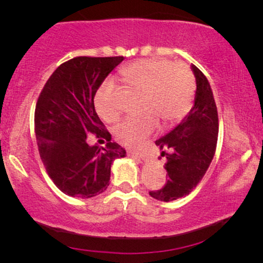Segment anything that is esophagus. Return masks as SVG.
<instances>
[{"instance_id":"obj_1","label":"esophagus","mask_w":263,"mask_h":263,"mask_svg":"<svg viewBox=\"0 0 263 263\" xmlns=\"http://www.w3.org/2000/svg\"><path fill=\"white\" fill-rule=\"evenodd\" d=\"M129 156H132L134 158H139L140 160H143V161L147 160V157L145 156V154L141 152H138V151H129Z\"/></svg>"}]
</instances>
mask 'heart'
<instances>
[{"label":"heart","mask_w":263,"mask_h":263,"mask_svg":"<svg viewBox=\"0 0 263 263\" xmlns=\"http://www.w3.org/2000/svg\"><path fill=\"white\" fill-rule=\"evenodd\" d=\"M122 79L134 91L142 93L136 118H125L114 134L125 146H139L159 127L174 124L188 111L193 97V77L185 64L167 60H142L122 70ZM114 85L105 82L96 95L97 112L106 122L116 121L120 112L111 103Z\"/></svg>","instance_id":"heart-1"}]
</instances>
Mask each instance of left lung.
<instances>
[{
	"label": "left lung",
	"mask_w": 263,
	"mask_h": 263,
	"mask_svg": "<svg viewBox=\"0 0 263 263\" xmlns=\"http://www.w3.org/2000/svg\"><path fill=\"white\" fill-rule=\"evenodd\" d=\"M190 68L196 82L193 107L171 132L156 141L161 156L166 157L167 182L149 195L164 202L188 195L195 188L210 167L217 147L219 123L213 92L202 71L194 64Z\"/></svg>",
	"instance_id": "1"
}]
</instances>
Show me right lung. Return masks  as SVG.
I'll return each mask as SVG.
<instances>
[{"mask_svg": "<svg viewBox=\"0 0 263 263\" xmlns=\"http://www.w3.org/2000/svg\"><path fill=\"white\" fill-rule=\"evenodd\" d=\"M124 60L75 57L57 68L43 88L34 112L39 154L52 182L66 195L89 199L109 186L111 165L125 149L111 142L95 109V96L107 75ZM108 141L88 145V135Z\"/></svg>", "mask_w": 263, "mask_h": 263, "instance_id": "obj_1", "label": "right lung"}]
</instances>
